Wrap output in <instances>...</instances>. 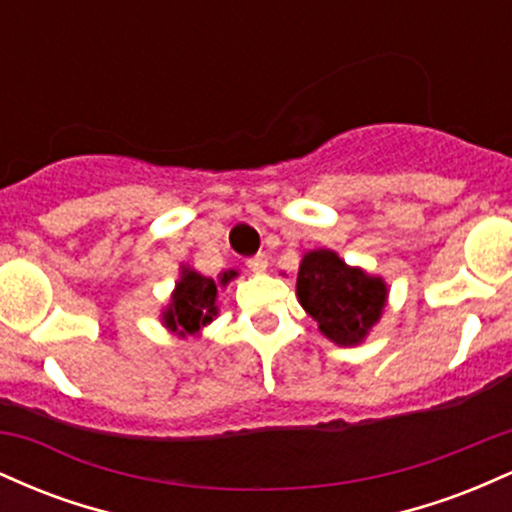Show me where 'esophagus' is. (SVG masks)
Wrapping results in <instances>:
<instances>
[{"instance_id":"34e87169","label":"esophagus","mask_w":512,"mask_h":512,"mask_svg":"<svg viewBox=\"0 0 512 512\" xmlns=\"http://www.w3.org/2000/svg\"><path fill=\"white\" fill-rule=\"evenodd\" d=\"M248 267L252 269V272H257V274L267 272V267H269V260H267V255H264V252H260V255L250 257V260H248Z\"/></svg>"}]
</instances>
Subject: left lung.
<instances>
[{
	"label": "left lung",
	"instance_id": "1",
	"mask_svg": "<svg viewBox=\"0 0 512 512\" xmlns=\"http://www.w3.org/2000/svg\"><path fill=\"white\" fill-rule=\"evenodd\" d=\"M296 291L320 332L339 346L361 342L378 322L387 298L383 279L349 267L332 250H313L303 257Z\"/></svg>",
	"mask_w": 512,
	"mask_h": 512
}]
</instances>
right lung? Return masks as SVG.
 <instances>
[{"instance_id": "add662e5", "label": "right lung", "mask_w": 512, "mask_h": 512, "mask_svg": "<svg viewBox=\"0 0 512 512\" xmlns=\"http://www.w3.org/2000/svg\"><path fill=\"white\" fill-rule=\"evenodd\" d=\"M236 276V272H226L221 276V284ZM216 315V284L214 279L197 272H185L178 281V289L173 293V303L163 313V320L173 332L195 334L199 327L209 325L211 317Z\"/></svg>"}]
</instances>
